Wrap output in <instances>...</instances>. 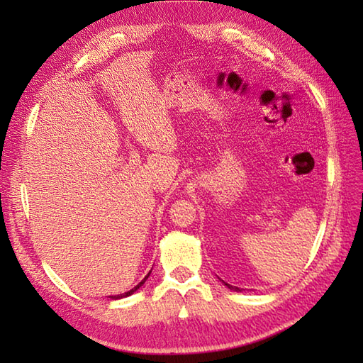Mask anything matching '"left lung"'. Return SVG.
Here are the masks:
<instances>
[{
    "mask_svg": "<svg viewBox=\"0 0 363 363\" xmlns=\"http://www.w3.org/2000/svg\"><path fill=\"white\" fill-rule=\"evenodd\" d=\"M221 282H223V284H225V285H226V287H228L229 290H234V291H242V290H240V289H238V287H234V285H230V284H226L225 281H221Z\"/></svg>",
    "mask_w": 363,
    "mask_h": 363,
    "instance_id": "1",
    "label": "left lung"
}]
</instances>
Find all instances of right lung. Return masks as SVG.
<instances>
[{"mask_svg":"<svg viewBox=\"0 0 363 363\" xmlns=\"http://www.w3.org/2000/svg\"><path fill=\"white\" fill-rule=\"evenodd\" d=\"M150 274H151V272H150L148 274H146V276L143 277V279H142V282H138V284L135 285V287H134V289H130L129 291H125V293H120V295H113V296H109V298H111V299H121V298H126V296H130V295H133V293H134V291H137L138 289H140V287H142V285L145 284V281H146V279H148V276H150Z\"/></svg>","mask_w":363,"mask_h":363,"instance_id":"1","label":"right lung"}]
</instances>
